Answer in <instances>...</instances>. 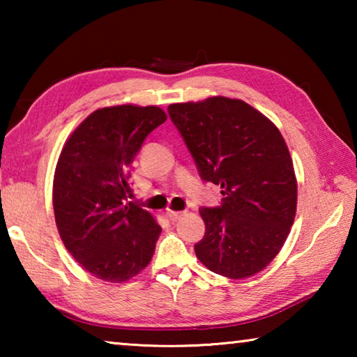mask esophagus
Here are the masks:
<instances>
[{
  "label": "esophagus",
  "instance_id": "esophagus-1",
  "mask_svg": "<svg viewBox=\"0 0 357 357\" xmlns=\"http://www.w3.org/2000/svg\"><path fill=\"white\" fill-rule=\"evenodd\" d=\"M167 215L172 222H176L181 219V217H183V213H179V211H168Z\"/></svg>",
  "mask_w": 357,
  "mask_h": 357
}]
</instances>
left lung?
<instances>
[{"mask_svg":"<svg viewBox=\"0 0 357 357\" xmlns=\"http://www.w3.org/2000/svg\"><path fill=\"white\" fill-rule=\"evenodd\" d=\"M168 114L202 179L223 195L220 206L200 209L206 231L197 258L229 279L255 275L280 252L296 215L298 184L285 140L239 99L172 104Z\"/></svg>","mask_w":357,"mask_h":357,"instance_id":"8db88e82","label":"left lung"}]
</instances>
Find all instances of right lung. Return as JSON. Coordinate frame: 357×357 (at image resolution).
Segmentation results:
<instances>
[{"mask_svg": "<svg viewBox=\"0 0 357 357\" xmlns=\"http://www.w3.org/2000/svg\"><path fill=\"white\" fill-rule=\"evenodd\" d=\"M165 121L154 105L99 108L59 154L53 179L59 236L82 268L104 282H128L154 255L162 228L140 204L128 202L129 178L144 138Z\"/></svg>", "mask_w": 357, "mask_h": 357, "instance_id": "right-lung-1", "label": "right lung"}]
</instances>
